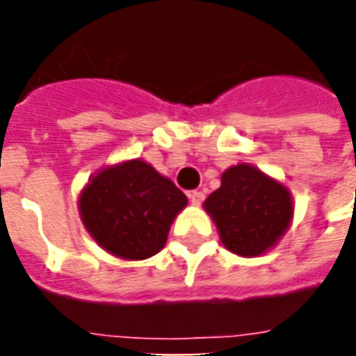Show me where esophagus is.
I'll list each match as a JSON object with an SVG mask.
<instances>
[{"label":"esophagus","instance_id":"obj_1","mask_svg":"<svg viewBox=\"0 0 356 356\" xmlns=\"http://www.w3.org/2000/svg\"><path fill=\"white\" fill-rule=\"evenodd\" d=\"M188 198H191V202H193L194 206H200L202 202H204V193H200V191H193V193L188 194Z\"/></svg>","mask_w":356,"mask_h":356}]
</instances>
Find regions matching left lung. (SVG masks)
<instances>
[{
  "instance_id": "obj_1",
  "label": "left lung",
  "mask_w": 356,
  "mask_h": 356,
  "mask_svg": "<svg viewBox=\"0 0 356 356\" xmlns=\"http://www.w3.org/2000/svg\"><path fill=\"white\" fill-rule=\"evenodd\" d=\"M204 208L223 246L242 257H257L276 246L293 217L290 191L250 163L225 171Z\"/></svg>"
}]
</instances>
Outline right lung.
<instances>
[{"instance_id":"obj_1","label":"right lung","mask_w":356,"mask_h":356,"mask_svg":"<svg viewBox=\"0 0 356 356\" xmlns=\"http://www.w3.org/2000/svg\"><path fill=\"white\" fill-rule=\"evenodd\" d=\"M186 196L143 160L108 165L89 179L78 208L91 238L120 259L156 255Z\"/></svg>"}]
</instances>
